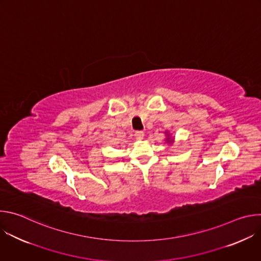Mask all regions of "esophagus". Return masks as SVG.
Listing matches in <instances>:
<instances>
[{
    "instance_id": "esophagus-1",
    "label": "esophagus",
    "mask_w": 261,
    "mask_h": 261,
    "mask_svg": "<svg viewBox=\"0 0 261 261\" xmlns=\"http://www.w3.org/2000/svg\"><path fill=\"white\" fill-rule=\"evenodd\" d=\"M135 137L137 140H142L144 137V133L142 131H137L135 132Z\"/></svg>"
}]
</instances>
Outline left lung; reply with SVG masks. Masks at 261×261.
Listing matches in <instances>:
<instances>
[{"instance_id": "left-lung-1", "label": "left lung", "mask_w": 261, "mask_h": 261, "mask_svg": "<svg viewBox=\"0 0 261 261\" xmlns=\"http://www.w3.org/2000/svg\"><path fill=\"white\" fill-rule=\"evenodd\" d=\"M165 134H166V138H165V141L168 143V144H172L174 143V138L171 137L170 133L168 131H165Z\"/></svg>"}]
</instances>
